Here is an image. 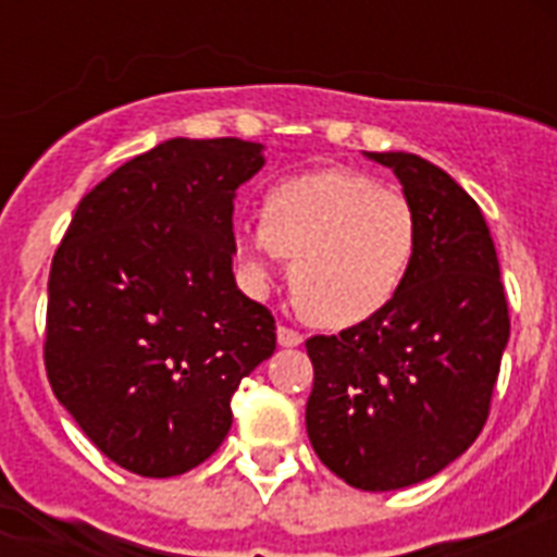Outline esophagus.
<instances>
[{
    "label": "esophagus",
    "mask_w": 557,
    "mask_h": 557,
    "mask_svg": "<svg viewBox=\"0 0 557 557\" xmlns=\"http://www.w3.org/2000/svg\"><path fill=\"white\" fill-rule=\"evenodd\" d=\"M277 344L280 347H300L304 344V335L292 326H277Z\"/></svg>",
    "instance_id": "1"
}]
</instances>
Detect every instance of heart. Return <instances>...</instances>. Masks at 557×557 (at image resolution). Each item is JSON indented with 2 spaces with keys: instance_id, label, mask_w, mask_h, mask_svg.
Segmentation results:
<instances>
[{
  "instance_id": "b5f03b06",
  "label": "heart",
  "mask_w": 557,
  "mask_h": 557,
  "mask_svg": "<svg viewBox=\"0 0 557 557\" xmlns=\"http://www.w3.org/2000/svg\"><path fill=\"white\" fill-rule=\"evenodd\" d=\"M413 205L356 170L283 178L265 196V219L239 222L236 260L251 286L292 257L297 309L321 326H356L387 309L416 253Z\"/></svg>"
}]
</instances>
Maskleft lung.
<instances>
[{
	"mask_svg": "<svg viewBox=\"0 0 557 557\" xmlns=\"http://www.w3.org/2000/svg\"><path fill=\"white\" fill-rule=\"evenodd\" d=\"M413 205L416 253L401 292L375 318L306 341L314 454L361 492L440 474L480 436L509 344V304L483 210L413 152H364Z\"/></svg>",
	"mask_w": 557,
	"mask_h": 557,
	"instance_id": "8db88e82",
	"label": "left lung"
}]
</instances>
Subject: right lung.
<instances>
[{"label":"right lung","instance_id":"obj_1","mask_svg":"<svg viewBox=\"0 0 557 557\" xmlns=\"http://www.w3.org/2000/svg\"><path fill=\"white\" fill-rule=\"evenodd\" d=\"M262 144L170 138L89 190L48 274L46 372L112 462L141 476L201 466L231 396L277 347L234 280L236 190Z\"/></svg>","mask_w":557,"mask_h":557}]
</instances>
